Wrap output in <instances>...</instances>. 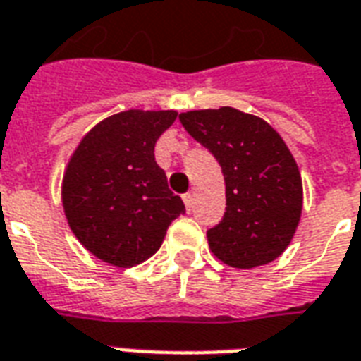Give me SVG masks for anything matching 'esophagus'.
<instances>
[{"mask_svg": "<svg viewBox=\"0 0 361 361\" xmlns=\"http://www.w3.org/2000/svg\"><path fill=\"white\" fill-rule=\"evenodd\" d=\"M183 202H185L187 212H191V208H192V195H191V192H185V195H183Z\"/></svg>", "mask_w": 361, "mask_h": 361, "instance_id": "obj_1", "label": "esophagus"}]
</instances>
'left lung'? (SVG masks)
<instances>
[{
	"label": "left lung",
	"instance_id": "1",
	"mask_svg": "<svg viewBox=\"0 0 361 361\" xmlns=\"http://www.w3.org/2000/svg\"><path fill=\"white\" fill-rule=\"evenodd\" d=\"M180 121L224 172V219L208 231L214 255L236 269L276 259L302 210L301 174L284 140L269 123L235 107L187 111Z\"/></svg>",
	"mask_w": 361,
	"mask_h": 361
}]
</instances>
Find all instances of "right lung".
Returning <instances> with one entry per match:
<instances>
[{"label": "right lung", "instance_id": "add662e5", "mask_svg": "<svg viewBox=\"0 0 361 361\" xmlns=\"http://www.w3.org/2000/svg\"><path fill=\"white\" fill-rule=\"evenodd\" d=\"M178 114L128 109L82 137L62 181V204L73 235L90 254L134 267L155 254L183 200L169 189L155 144Z\"/></svg>", "mask_w": 361, "mask_h": 361}]
</instances>
